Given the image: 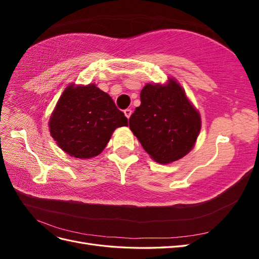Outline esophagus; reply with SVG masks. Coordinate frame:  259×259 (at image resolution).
I'll use <instances>...</instances> for the list:
<instances>
[{
    "mask_svg": "<svg viewBox=\"0 0 259 259\" xmlns=\"http://www.w3.org/2000/svg\"><path fill=\"white\" fill-rule=\"evenodd\" d=\"M124 114H125V116H126L127 117V119H130V116L132 115V110H131V109H125V110H124Z\"/></svg>",
    "mask_w": 259,
    "mask_h": 259,
    "instance_id": "obj_1",
    "label": "esophagus"
}]
</instances>
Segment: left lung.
Instances as JSON below:
<instances>
[{"mask_svg": "<svg viewBox=\"0 0 259 259\" xmlns=\"http://www.w3.org/2000/svg\"><path fill=\"white\" fill-rule=\"evenodd\" d=\"M140 104L130 117V128L145 151L162 164L189 152L201 130V117L175 80L166 85L147 84Z\"/></svg>", "mask_w": 259, "mask_h": 259, "instance_id": "obj_1", "label": "left lung"}]
</instances>
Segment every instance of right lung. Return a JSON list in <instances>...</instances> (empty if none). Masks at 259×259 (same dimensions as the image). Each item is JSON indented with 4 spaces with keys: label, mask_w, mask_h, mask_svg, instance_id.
<instances>
[{
    "label": "right lung",
    "mask_w": 259,
    "mask_h": 259,
    "mask_svg": "<svg viewBox=\"0 0 259 259\" xmlns=\"http://www.w3.org/2000/svg\"><path fill=\"white\" fill-rule=\"evenodd\" d=\"M121 126H127V117L95 84L68 86L50 120L51 135L57 145L79 159L98 155L113 131Z\"/></svg>",
    "instance_id": "1"
}]
</instances>
